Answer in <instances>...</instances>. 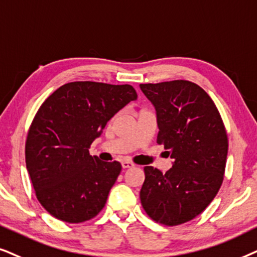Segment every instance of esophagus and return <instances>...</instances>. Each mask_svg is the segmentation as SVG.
Returning <instances> with one entry per match:
<instances>
[{
	"instance_id": "1",
	"label": "esophagus",
	"mask_w": 257,
	"mask_h": 257,
	"mask_svg": "<svg viewBox=\"0 0 257 257\" xmlns=\"http://www.w3.org/2000/svg\"><path fill=\"white\" fill-rule=\"evenodd\" d=\"M122 167L123 168H132V167H134V163L131 162V161H122Z\"/></svg>"
}]
</instances>
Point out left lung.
Listing matches in <instances>:
<instances>
[{
	"label": "left lung",
	"instance_id": "left-lung-1",
	"mask_svg": "<svg viewBox=\"0 0 257 257\" xmlns=\"http://www.w3.org/2000/svg\"><path fill=\"white\" fill-rule=\"evenodd\" d=\"M140 88L156 109V141L173 159L166 174L145 167L142 207L157 223H186L209 206L223 182L228 154L223 121L209 95L190 81L146 83Z\"/></svg>",
	"mask_w": 257,
	"mask_h": 257
}]
</instances>
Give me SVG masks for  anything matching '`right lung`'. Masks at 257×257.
Returning a JSON list of instances; mask_svg holds the SVG:
<instances>
[{
    "instance_id": "add662e5",
    "label": "right lung",
    "mask_w": 257,
    "mask_h": 257,
    "mask_svg": "<svg viewBox=\"0 0 257 257\" xmlns=\"http://www.w3.org/2000/svg\"><path fill=\"white\" fill-rule=\"evenodd\" d=\"M136 98L129 84L78 81L43 102L27 136L26 164L37 200L51 216L81 223L103 209L122 166L91 156L89 148L109 119Z\"/></svg>"
}]
</instances>
